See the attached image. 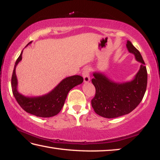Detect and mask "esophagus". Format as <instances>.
<instances>
[{"label": "esophagus", "instance_id": "esophagus-1", "mask_svg": "<svg viewBox=\"0 0 160 160\" xmlns=\"http://www.w3.org/2000/svg\"><path fill=\"white\" fill-rule=\"evenodd\" d=\"M90 68L88 67H86L83 68V72H82V76L83 77V82L85 83H87L90 81Z\"/></svg>", "mask_w": 160, "mask_h": 160}]
</instances>
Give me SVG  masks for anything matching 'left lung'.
Here are the masks:
<instances>
[{"instance_id": "obj_1", "label": "left lung", "mask_w": 160, "mask_h": 160, "mask_svg": "<svg viewBox=\"0 0 160 160\" xmlns=\"http://www.w3.org/2000/svg\"><path fill=\"white\" fill-rule=\"evenodd\" d=\"M127 47L142 63L138 73L129 82L116 83L99 72L93 73L92 82L96 94L92 100L94 112L99 116L111 119L127 114L139 104L145 94L147 85V72L145 63L139 51L127 41Z\"/></svg>"}]
</instances>
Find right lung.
Returning a JSON list of instances; mask_svg holds the SVG:
<instances>
[{"instance_id": "right-lung-1", "label": "right lung", "mask_w": 160, "mask_h": 160, "mask_svg": "<svg viewBox=\"0 0 160 160\" xmlns=\"http://www.w3.org/2000/svg\"><path fill=\"white\" fill-rule=\"evenodd\" d=\"M31 43H28L27 46ZM22 53L23 51L15 63L11 78L12 92L17 102L26 112L36 117H51L58 114L64 104L68 93L72 88L83 82V77L78 75H74L66 78L58 83L54 89L41 97H25L17 90L18 82L16 75V67L19 61L22 59Z\"/></svg>"}]
</instances>
